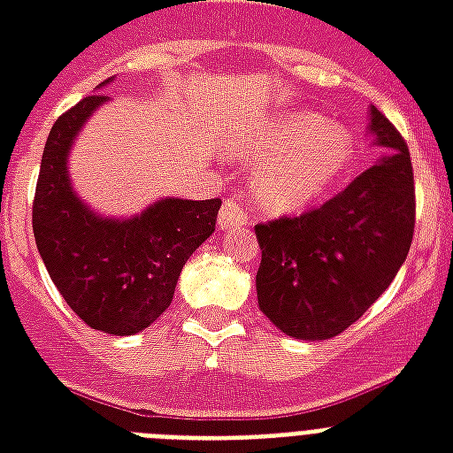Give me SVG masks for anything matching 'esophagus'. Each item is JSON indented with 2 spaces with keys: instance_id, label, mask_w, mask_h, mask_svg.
I'll list each match as a JSON object with an SVG mask.
<instances>
[{
  "instance_id": "esophagus-1",
  "label": "esophagus",
  "mask_w": 453,
  "mask_h": 453,
  "mask_svg": "<svg viewBox=\"0 0 453 453\" xmlns=\"http://www.w3.org/2000/svg\"><path fill=\"white\" fill-rule=\"evenodd\" d=\"M247 213H244V209H242L237 202H233V199H226L223 202V206H220L219 211V226L223 227V230H227V227L233 226H247Z\"/></svg>"
}]
</instances>
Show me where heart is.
<instances>
[{"label":"heart","mask_w":453,"mask_h":453,"mask_svg":"<svg viewBox=\"0 0 453 453\" xmlns=\"http://www.w3.org/2000/svg\"><path fill=\"white\" fill-rule=\"evenodd\" d=\"M254 164L251 188L273 211H301L326 195L343 176L352 157L350 138L324 117L289 110L256 127L240 145Z\"/></svg>","instance_id":"b5f03b06"}]
</instances>
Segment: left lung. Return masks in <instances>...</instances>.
<instances>
[{
  "mask_svg": "<svg viewBox=\"0 0 453 453\" xmlns=\"http://www.w3.org/2000/svg\"><path fill=\"white\" fill-rule=\"evenodd\" d=\"M369 115L386 157L312 211L256 226L258 308L287 336H338L407 261L416 223L411 157L383 112L372 105Z\"/></svg>",
  "mask_w": 453,
  "mask_h": 453,
  "instance_id": "8db88e82",
  "label": "left lung"
}]
</instances>
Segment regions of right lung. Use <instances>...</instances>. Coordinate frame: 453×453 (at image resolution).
<instances>
[{
    "label": "right lung",
    "instance_id": "obj_1",
    "mask_svg": "<svg viewBox=\"0 0 453 453\" xmlns=\"http://www.w3.org/2000/svg\"><path fill=\"white\" fill-rule=\"evenodd\" d=\"M105 101L103 94L81 98L51 127L32 202V230L56 289L77 317L91 329L131 336L171 305L185 261L216 230L220 199L166 197L134 219L91 211L73 190L67 155Z\"/></svg>",
    "mask_w": 453,
    "mask_h": 453
}]
</instances>
